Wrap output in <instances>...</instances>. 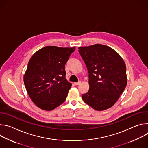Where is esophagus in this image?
<instances>
[{"mask_svg": "<svg viewBox=\"0 0 148 148\" xmlns=\"http://www.w3.org/2000/svg\"><path fill=\"white\" fill-rule=\"evenodd\" d=\"M81 81H79V82H74V84L75 86H78V85H79V84H81Z\"/></svg>", "mask_w": 148, "mask_h": 148, "instance_id": "obj_1", "label": "esophagus"}]
</instances>
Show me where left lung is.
Returning a JSON list of instances; mask_svg holds the SVG:
<instances>
[{"label": "left lung", "mask_w": 148, "mask_h": 148, "mask_svg": "<svg viewBox=\"0 0 148 148\" xmlns=\"http://www.w3.org/2000/svg\"><path fill=\"white\" fill-rule=\"evenodd\" d=\"M88 71L90 88L82 98L97 111L107 110L115 103L126 84V65L112 48L101 44L78 47Z\"/></svg>", "instance_id": "8db88e82"}]
</instances>
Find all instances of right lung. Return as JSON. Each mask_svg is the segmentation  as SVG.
Returning a JSON list of instances; mask_svg holds the SVG:
<instances>
[{
  "label": "right lung",
  "instance_id": "add662e5",
  "mask_svg": "<svg viewBox=\"0 0 148 148\" xmlns=\"http://www.w3.org/2000/svg\"><path fill=\"white\" fill-rule=\"evenodd\" d=\"M75 47L46 46L30 59L23 79L33 102L51 111L64 102L72 84L66 78L65 64Z\"/></svg>",
  "mask_w": 148,
  "mask_h": 148
}]
</instances>
